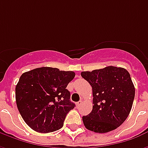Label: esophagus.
Instances as JSON below:
<instances>
[{
  "mask_svg": "<svg viewBox=\"0 0 148 148\" xmlns=\"http://www.w3.org/2000/svg\"><path fill=\"white\" fill-rule=\"evenodd\" d=\"M82 101H79L78 102L76 103V106L78 108V107H80V106L82 105Z\"/></svg>",
  "mask_w": 148,
  "mask_h": 148,
  "instance_id": "obj_1",
  "label": "esophagus"
}]
</instances>
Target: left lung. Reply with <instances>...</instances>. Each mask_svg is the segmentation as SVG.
Segmentation results:
<instances>
[{"instance_id": "1", "label": "left lung", "mask_w": 148, "mask_h": 148, "mask_svg": "<svg viewBox=\"0 0 148 148\" xmlns=\"http://www.w3.org/2000/svg\"><path fill=\"white\" fill-rule=\"evenodd\" d=\"M82 77L93 90V109L82 116L85 127L97 133L117 128L130 113L135 87L124 68L112 66L93 71H83Z\"/></svg>"}]
</instances>
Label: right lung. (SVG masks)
<instances>
[{"label":"right lung","instance_id":"add662e5","mask_svg":"<svg viewBox=\"0 0 148 148\" xmlns=\"http://www.w3.org/2000/svg\"><path fill=\"white\" fill-rule=\"evenodd\" d=\"M73 71L40 67L22 74L16 86V101L25 123L36 132L60 129L75 104L66 88L74 79Z\"/></svg>","mask_w":148,"mask_h":148}]
</instances>
